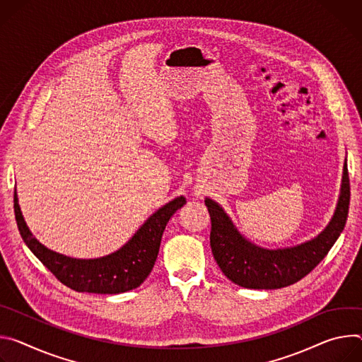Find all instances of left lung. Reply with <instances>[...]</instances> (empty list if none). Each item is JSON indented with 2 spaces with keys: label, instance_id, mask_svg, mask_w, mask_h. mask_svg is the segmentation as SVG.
<instances>
[{
  "label": "left lung",
  "instance_id": "obj_1",
  "mask_svg": "<svg viewBox=\"0 0 362 362\" xmlns=\"http://www.w3.org/2000/svg\"><path fill=\"white\" fill-rule=\"evenodd\" d=\"M349 177L344 164L338 204L329 224L315 238L285 249H263L237 230L214 199L204 203L211 217L210 246L221 272L233 284L247 289H280L296 284L322 260L342 233L349 209Z\"/></svg>",
  "mask_w": 362,
  "mask_h": 362
}]
</instances>
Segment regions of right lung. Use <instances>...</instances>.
I'll list each match as a JSON object with an SVG mask.
<instances>
[{"mask_svg":"<svg viewBox=\"0 0 362 362\" xmlns=\"http://www.w3.org/2000/svg\"><path fill=\"white\" fill-rule=\"evenodd\" d=\"M185 197L156 210L117 252L99 259H73L43 246L28 230L14 191V213L27 247L67 288L76 292L115 295L138 288L151 273L160 238L173 214L185 204Z\"/></svg>","mask_w":362,"mask_h":362,"instance_id":"1","label":"right lung"}]
</instances>
